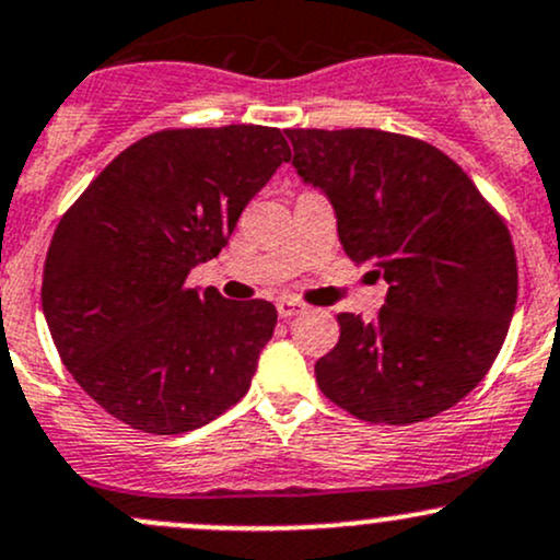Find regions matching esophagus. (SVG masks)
<instances>
[{"instance_id":"esophagus-1","label":"esophagus","mask_w":560,"mask_h":560,"mask_svg":"<svg viewBox=\"0 0 560 560\" xmlns=\"http://www.w3.org/2000/svg\"><path fill=\"white\" fill-rule=\"evenodd\" d=\"M276 311H279L281 318H294V316H300L305 308L300 303H294V300H279V303H276Z\"/></svg>"}]
</instances>
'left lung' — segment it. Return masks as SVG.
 Here are the masks:
<instances>
[{"label": "left lung", "mask_w": 560, "mask_h": 560, "mask_svg": "<svg viewBox=\"0 0 560 560\" xmlns=\"http://www.w3.org/2000/svg\"><path fill=\"white\" fill-rule=\"evenodd\" d=\"M292 164L335 205L355 266L390 290L377 322L337 313L340 340L316 361L324 396L372 425L441 415L491 370L518 298L502 214L444 151L401 132L287 130Z\"/></svg>", "instance_id": "obj_1"}]
</instances>
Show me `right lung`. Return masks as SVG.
I'll use <instances>...</instances> for the list:
<instances>
[{
    "instance_id": "right-lung-1",
    "label": "right lung",
    "mask_w": 560,
    "mask_h": 560,
    "mask_svg": "<svg viewBox=\"0 0 560 560\" xmlns=\"http://www.w3.org/2000/svg\"><path fill=\"white\" fill-rule=\"evenodd\" d=\"M281 162L276 127H170L121 151L60 218L42 311L66 370L110 417L175 435L249 390L276 308L186 279Z\"/></svg>"
}]
</instances>
